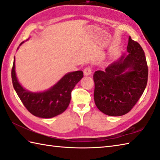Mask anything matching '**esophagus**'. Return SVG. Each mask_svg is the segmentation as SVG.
Returning a JSON list of instances; mask_svg holds the SVG:
<instances>
[{
  "mask_svg": "<svg viewBox=\"0 0 160 160\" xmlns=\"http://www.w3.org/2000/svg\"><path fill=\"white\" fill-rule=\"evenodd\" d=\"M83 73L86 76H88V75H90L92 73V68L90 67H86L83 70Z\"/></svg>",
  "mask_w": 160,
  "mask_h": 160,
  "instance_id": "esophagus-1",
  "label": "esophagus"
}]
</instances>
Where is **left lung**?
<instances>
[{
  "label": "left lung",
  "instance_id": "left-lung-1",
  "mask_svg": "<svg viewBox=\"0 0 160 160\" xmlns=\"http://www.w3.org/2000/svg\"><path fill=\"white\" fill-rule=\"evenodd\" d=\"M128 56L111 63L104 71L93 74L94 100L99 111L108 116L128 113L145 90L148 68L142 47L129 38Z\"/></svg>",
  "mask_w": 160,
  "mask_h": 160
}]
</instances>
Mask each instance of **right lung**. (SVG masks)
Segmentation results:
<instances>
[{"instance_id":"1","label":"right lung","mask_w":160,"mask_h":160,"mask_svg":"<svg viewBox=\"0 0 160 160\" xmlns=\"http://www.w3.org/2000/svg\"><path fill=\"white\" fill-rule=\"evenodd\" d=\"M23 42L20 44H22ZM15 58L12 68V81L14 88L21 101L33 116L50 118L62 113L70 104L71 92L83 77L79 70L65 74L55 86L47 91L31 92L24 89L18 82L15 73Z\"/></svg>"}]
</instances>
